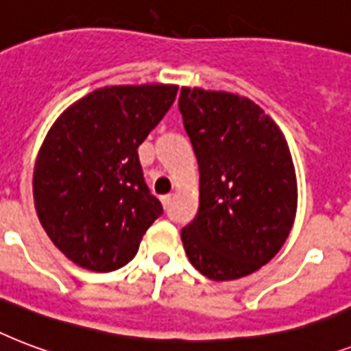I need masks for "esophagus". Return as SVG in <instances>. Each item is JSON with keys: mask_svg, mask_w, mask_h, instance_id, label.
<instances>
[{"mask_svg": "<svg viewBox=\"0 0 351 351\" xmlns=\"http://www.w3.org/2000/svg\"><path fill=\"white\" fill-rule=\"evenodd\" d=\"M161 201H162V206H165V208H168V206H170V203H172V194L162 195Z\"/></svg>", "mask_w": 351, "mask_h": 351, "instance_id": "esophagus-1", "label": "esophagus"}]
</instances>
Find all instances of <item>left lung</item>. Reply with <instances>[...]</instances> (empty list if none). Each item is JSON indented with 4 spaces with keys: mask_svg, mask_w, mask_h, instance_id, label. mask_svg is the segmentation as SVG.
<instances>
[{
    "mask_svg": "<svg viewBox=\"0 0 351 351\" xmlns=\"http://www.w3.org/2000/svg\"><path fill=\"white\" fill-rule=\"evenodd\" d=\"M178 106L199 165V210L181 230L186 256L206 278L247 276L280 251L297 213L286 138L238 95L181 88Z\"/></svg>",
    "mask_w": 351,
    "mask_h": 351,
    "instance_id": "obj_1",
    "label": "left lung"
}]
</instances>
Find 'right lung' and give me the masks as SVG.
Masks as SVG:
<instances>
[{
	"instance_id": "right-lung-1",
	"label": "right lung",
	"mask_w": 351,
	"mask_h": 351,
	"mask_svg": "<svg viewBox=\"0 0 351 351\" xmlns=\"http://www.w3.org/2000/svg\"><path fill=\"white\" fill-rule=\"evenodd\" d=\"M176 95L178 86L162 84L97 89L49 130L34 167V205L54 245L80 267L126 265L162 214L137 148Z\"/></svg>"
}]
</instances>
